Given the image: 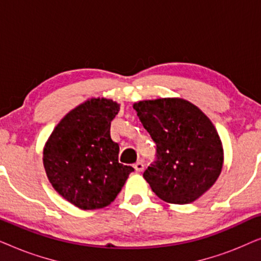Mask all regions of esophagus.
Instances as JSON below:
<instances>
[{
    "label": "esophagus",
    "instance_id": "esophagus-1",
    "mask_svg": "<svg viewBox=\"0 0 261 261\" xmlns=\"http://www.w3.org/2000/svg\"><path fill=\"white\" fill-rule=\"evenodd\" d=\"M134 169H135V171H137V172H142V171H144V169H145L144 163H142V162L135 163L134 164Z\"/></svg>",
    "mask_w": 261,
    "mask_h": 261
}]
</instances>
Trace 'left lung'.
Here are the masks:
<instances>
[{"instance_id":"left-lung-1","label":"left lung","mask_w":261,"mask_h":261,"mask_svg":"<svg viewBox=\"0 0 261 261\" xmlns=\"http://www.w3.org/2000/svg\"><path fill=\"white\" fill-rule=\"evenodd\" d=\"M142 126L156 145V160L144 178L164 202L189 204L215 184L223 147L215 126L198 107L178 97L134 103Z\"/></svg>"}]
</instances>
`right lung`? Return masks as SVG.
I'll return each instance as SVG.
<instances>
[{
  "mask_svg": "<svg viewBox=\"0 0 261 261\" xmlns=\"http://www.w3.org/2000/svg\"><path fill=\"white\" fill-rule=\"evenodd\" d=\"M119 110V103L110 98H89L67 113L46 141V176L77 208L109 205L134 171L119 163V144L110 137V123Z\"/></svg>",
  "mask_w": 261,
  "mask_h": 261,
  "instance_id": "obj_1",
  "label": "right lung"
}]
</instances>
